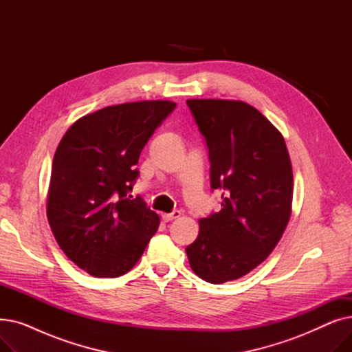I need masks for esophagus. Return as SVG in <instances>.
<instances>
[{"instance_id": "1", "label": "esophagus", "mask_w": 352, "mask_h": 352, "mask_svg": "<svg viewBox=\"0 0 352 352\" xmlns=\"http://www.w3.org/2000/svg\"><path fill=\"white\" fill-rule=\"evenodd\" d=\"M179 215H181L179 211H173V212H170V214H162L161 218L165 221V223H168V221H173V219L178 218Z\"/></svg>"}]
</instances>
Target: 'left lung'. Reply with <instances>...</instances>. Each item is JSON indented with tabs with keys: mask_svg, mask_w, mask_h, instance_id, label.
<instances>
[{
	"mask_svg": "<svg viewBox=\"0 0 352 352\" xmlns=\"http://www.w3.org/2000/svg\"><path fill=\"white\" fill-rule=\"evenodd\" d=\"M206 140L211 190L221 211L199 219L186 248L192 271L207 283L238 280L278 244L291 215L292 166L281 133L243 101L187 100Z\"/></svg>",
	"mask_w": 352,
	"mask_h": 352,
	"instance_id": "8db88e82",
	"label": "left lung"
}]
</instances>
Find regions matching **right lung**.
<instances>
[{"mask_svg": "<svg viewBox=\"0 0 352 352\" xmlns=\"http://www.w3.org/2000/svg\"><path fill=\"white\" fill-rule=\"evenodd\" d=\"M171 101L105 107L74 122L52 160L47 217L72 263L98 278L131 270L160 226L141 197L131 199L137 164Z\"/></svg>", "mask_w": 352, "mask_h": 352, "instance_id": "right-lung-1", "label": "right lung"}]
</instances>
